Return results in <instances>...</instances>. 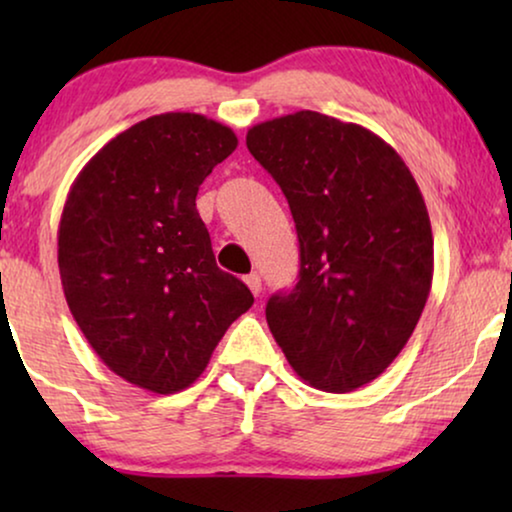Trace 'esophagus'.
<instances>
[{"mask_svg":"<svg viewBox=\"0 0 512 512\" xmlns=\"http://www.w3.org/2000/svg\"><path fill=\"white\" fill-rule=\"evenodd\" d=\"M244 284L249 286V291L254 293V296H258V293H261V289H263V284H261V277H258L256 272H251V275L244 277Z\"/></svg>","mask_w":512,"mask_h":512,"instance_id":"34e87169","label":"esophagus"}]
</instances>
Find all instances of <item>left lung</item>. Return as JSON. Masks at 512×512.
<instances>
[{"mask_svg":"<svg viewBox=\"0 0 512 512\" xmlns=\"http://www.w3.org/2000/svg\"><path fill=\"white\" fill-rule=\"evenodd\" d=\"M247 149L289 200L300 275L265 319L310 387L373 382L410 340L433 279V235L403 158L356 123L319 111L258 123Z\"/></svg>","mask_w":512,"mask_h":512,"instance_id":"8db88e82","label":"left lung"}]
</instances>
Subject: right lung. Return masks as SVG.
Masks as SVG:
<instances>
[{"label":"right lung","instance_id":"right-lung-1","mask_svg":"<svg viewBox=\"0 0 512 512\" xmlns=\"http://www.w3.org/2000/svg\"><path fill=\"white\" fill-rule=\"evenodd\" d=\"M235 149L228 125L170 111L104 144L69 188L58 228L69 312L104 366L139 389L191 387L254 305L216 265L195 209L200 184Z\"/></svg>","mask_w":512,"mask_h":512}]
</instances>
